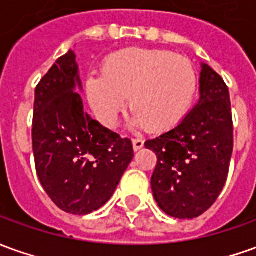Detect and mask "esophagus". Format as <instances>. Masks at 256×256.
Wrapping results in <instances>:
<instances>
[{
  "instance_id": "obj_1",
  "label": "esophagus",
  "mask_w": 256,
  "mask_h": 256,
  "mask_svg": "<svg viewBox=\"0 0 256 256\" xmlns=\"http://www.w3.org/2000/svg\"><path fill=\"white\" fill-rule=\"evenodd\" d=\"M142 146H144V140H141V138H133L134 151H138Z\"/></svg>"
}]
</instances>
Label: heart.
Instances as JSON below:
<instances>
[{
	"label": "heart",
	"instance_id": "b5f03b06",
	"mask_svg": "<svg viewBox=\"0 0 256 256\" xmlns=\"http://www.w3.org/2000/svg\"><path fill=\"white\" fill-rule=\"evenodd\" d=\"M196 72L187 56L166 50L126 48L110 55L102 76H88L86 94L98 120L114 128L124 98L137 120L151 132L178 124L191 108Z\"/></svg>",
	"mask_w": 256,
	"mask_h": 256
}]
</instances>
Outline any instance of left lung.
I'll return each instance as SVG.
<instances>
[{
  "label": "left lung",
  "mask_w": 256,
  "mask_h": 256,
  "mask_svg": "<svg viewBox=\"0 0 256 256\" xmlns=\"http://www.w3.org/2000/svg\"><path fill=\"white\" fill-rule=\"evenodd\" d=\"M200 101L176 128L146 141L156 154L154 198L165 214L194 219L223 190L233 152V116L223 78L202 64Z\"/></svg>",
  "instance_id": "left-lung-1"
}]
</instances>
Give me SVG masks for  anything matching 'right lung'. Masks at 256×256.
I'll list each match as a JSON object with an SVG mask.
<instances>
[{"label":"right lung","instance_id":"obj_1","mask_svg":"<svg viewBox=\"0 0 256 256\" xmlns=\"http://www.w3.org/2000/svg\"><path fill=\"white\" fill-rule=\"evenodd\" d=\"M82 90L76 55L69 51L36 87L33 152L37 176L54 204L87 215L108 202L134 156L123 138L91 119Z\"/></svg>","mask_w":256,"mask_h":256}]
</instances>
